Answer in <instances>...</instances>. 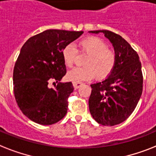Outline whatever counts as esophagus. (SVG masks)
Returning <instances> with one entry per match:
<instances>
[{
    "instance_id": "1",
    "label": "esophagus",
    "mask_w": 156,
    "mask_h": 156,
    "mask_svg": "<svg viewBox=\"0 0 156 156\" xmlns=\"http://www.w3.org/2000/svg\"><path fill=\"white\" fill-rule=\"evenodd\" d=\"M73 85H74V87L75 89H78V88H79L82 85H83V83L81 82H73Z\"/></svg>"
}]
</instances>
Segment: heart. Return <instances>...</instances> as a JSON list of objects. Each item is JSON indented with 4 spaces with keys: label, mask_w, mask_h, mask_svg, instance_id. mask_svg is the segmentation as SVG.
I'll use <instances>...</instances> for the list:
<instances>
[{
    "label": "heart",
    "mask_w": 156,
    "mask_h": 156,
    "mask_svg": "<svg viewBox=\"0 0 156 156\" xmlns=\"http://www.w3.org/2000/svg\"><path fill=\"white\" fill-rule=\"evenodd\" d=\"M78 51L89 54L84 61V67H78L67 73V78L72 82L90 80L96 76L98 78H107L115 68L116 54L107 48V43L98 37H87L78 43ZM62 58L68 67L74 66L78 50L73 44L66 45L62 49Z\"/></svg>",
    "instance_id": "heart-1"
}]
</instances>
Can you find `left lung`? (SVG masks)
I'll list each match as a JSON object with an SVG mask.
<instances>
[{
  "mask_svg": "<svg viewBox=\"0 0 156 156\" xmlns=\"http://www.w3.org/2000/svg\"><path fill=\"white\" fill-rule=\"evenodd\" d=\"M102 33L110 40L116 54L115 68L105 80L91 84L89 109L96 122L115 126L132 114L143 92V73L140 57L127 41L109 30Z\"/></svg>",
  "mask_w": 156,
  "mask_h": 156,
  "instance_id": "1",
  "label": "left lung"
}]
</instances>
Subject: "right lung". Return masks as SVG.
<instances>
[{"mask_svg": "<svg viewBox=\"0 0 156 156\" xmlns=\"http://www.w3.org/2000/svg\"><path fill=\"white\" fill-rule=\"evenodd\" d=\"M82 34L48 30L31 37L21 47L13 69V92L17 106L30 120L51 125L66 115L74 87L71 82H60L66 74L62 53ZM52 82L54 88L49 87Z\"/></svg>", "mask_w": 156, "mask_h": 156, "instance_id": "1", "label": "right lung"}]
</instances>
